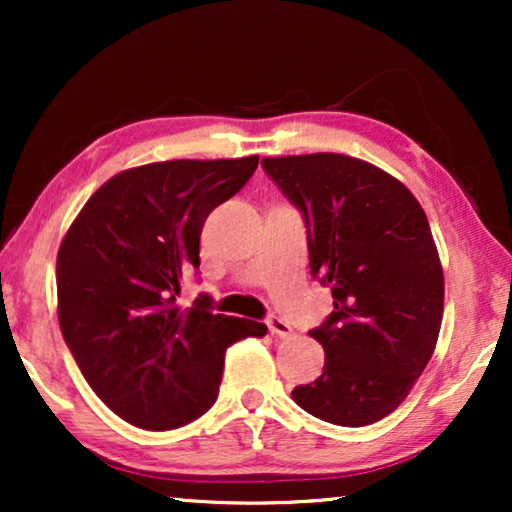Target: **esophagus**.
Segmentation results:
<instances>
[{
	"label": "esophagus",
	"instance_id": "1",
	"mask_svg": "<svg viewBox=\"0 0 512 512\" xmlns=\"http://www.w3.org/2000/svg\"><path fill=\"white\" fill-rule=\"evenodd\" d=\"M268 328L272 335H277V338H289V335L293 333V328L289 321H284L282 317H270L268 319Z\"/></svg>",
	"mask_w": 512,
	"mask_h": 512
}]
</instances>
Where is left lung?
<instances>
[{
  "label": "left lung",
  "mask_w": 512,
  "mask_h": 512,
  "mask_svg": "<svg viewBox=\"0 0 512 512\" xmlns=\"http://www.w3.org/2000/svg\"><path fill=\"white\" fill-rule=\"evenodd\" d=\"M303 212L312 277L333 312L310 331L324 373L291 391L310 415L366 426L394 412L436 349L445 282L429 219L401 181L342 153L263 158Z\"/></svg>",
  "instance_id": "8db88e82"
}]
</instances>
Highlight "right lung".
I'll list each match as a JSON object with an SVG mask.
<instances>
[{"mask_svg": "<svg viewBox=\"0 0 512 512\" xmlns=\"http://www.w3.org/2000/svg\"><path fill=\"white\" fill-rule=\"evenodd\" d=\"M258 156L165 160L118 172L90 195L58 251V321L102 403L149 431L184 426L219 396L223 354L263 338L261 321L177 307L200 265L209 212L240 191Z\"/></svg>", "mask_w": 512, "mask_h": 512, "instance_id": "1", "label": "right lung"}]
</instances>
